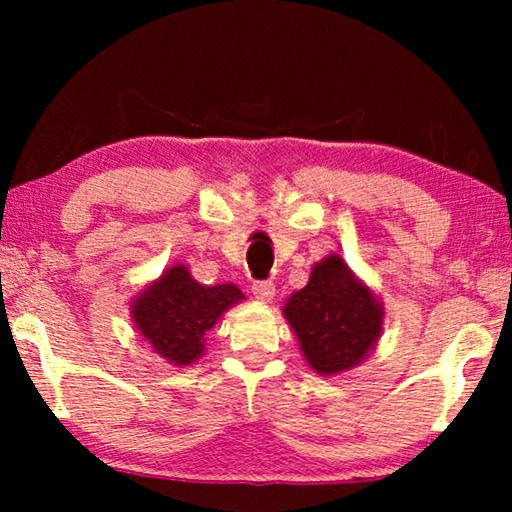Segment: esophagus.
<instances>
[{
    "instance_id": "34e87169",
    "label": "esophagus",
    "mask_w": 512,
    "mask_h": 512,
    "mask_svg": "<svg viewBox=\"0 0 512 512\" xmlns=\"http://www.w3.org/2000/svg\"><path fill=\"white\" fill-rule=\"evenodd\" d=\"M253 296H255L257 300L268 302V300H271V298L275 296V284L268 282V280L255 282V284H253Z\"/></svg>"
}]
</instances>
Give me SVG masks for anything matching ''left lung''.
I'll return each mask as SVG.
<instances>
[{
	"mask_svg": "<svg viewBox=\"0 0 512 512\" xmlns=\"http://www.w3.org/2000/svg\"><path fill=\"white\" fill-rule=\"evenodd\" d=\"M282 314L318 375L359 366L384 325V305L336 253L311 268L307 287L291 293Z\"/></svg>",
	"mask_w": 512,
	"mask_h": 512,
	"instance_id": "obj_1",
	"label": "left lung"
}]
</instances>
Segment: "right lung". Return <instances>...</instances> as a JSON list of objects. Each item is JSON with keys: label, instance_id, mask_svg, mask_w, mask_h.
<instances>
[{"label": "right lung", "instance_id": "add662e5", "mask_svg": "<svg viewBox=\"0 0 512 512\" xmlns=\"http://www.w3.org/2000/svg\"><path fill=\"white\" fill-rule=\"evenodd\" d=\"M244 300L235 284L196 282L185 264L164 271L140 291L131 305V316L155 354L173 366H189L205 352V334L232 305Z\"/></svg>", "mask_w": 512, "mask_h": 512}]
</instances>
